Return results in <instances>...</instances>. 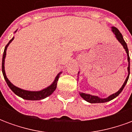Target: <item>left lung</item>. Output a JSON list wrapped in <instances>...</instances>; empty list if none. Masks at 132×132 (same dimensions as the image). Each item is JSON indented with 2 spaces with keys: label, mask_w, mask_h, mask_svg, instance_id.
Masks as SVG:
<instances>
[{
  "label": "left lung",
  "mask_w": 132,
  "mask_h": 132,
  "mask_svg": "<svg viewBox=\"0 0 132 132\" xmlns=\"http://www.w3.org/2000/svg\"><path fill=\"white\" fill-rule=\"evenodd\" d=\"M112 31L113 32V33L115 35V37L117 38V39L119 41V42L121 44H122L124 49H125V51L127 52V60L128 62H129V65H128V76L126 80H125V83L122 85V86L121 87V88L119 89L118 91L114 93V94L111 95L109 97H107V98H100V97H97V96H94V95H91L90 94H86V93H80V95L81 97H83V99L85 100L87 102H90V103H102V102H108V101H110L112 100H113L114 98H115L116 97H117L120 93L122 91V90L124 89L125 86H126V84L127 83V80L129 79V73H130V59H129V49L127 48V43L125 42V41L123 39V37H122V35L120 33L119 30L117 28L114 27H112Z\"/></svg>",
  "instance_id": "left-lung-1"
}]
</instances>
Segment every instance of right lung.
<instances>
[{
	"instance_id": "add662e5",
	"label": "right lung",
	"mask_w": 132,
	"mask_h": 132,
	"mask_svg": "<svg viewBox=\"0 0 132 132\" xmlns=\"http://www.w3.org/2000/svg\"><path fill=\"white\" fill-rule=\"evenodd\" d=\"M17 31V30H16ZM16 31L15 32H16ZM14 39V37H13L10 40V42L7 43V44L5 46L4 49V52H3V59H2V72L4 76V78L6 83H7V86H9L12 91L17 95L19 97H22L24 100H42L46 98V97L49 96L50 95H52L53 93V92L54 91L56 88V86H57V81L59 80V76L61 73V72H60L59 73H58V75L55 78L54 82L52 83V85H50L48 86L46 88L43 89L42 90L39 91H29V90H22V89L18 88L13 85V83H11L10 80H8V78L6 76L5 72V56H6V50L8 45L11 43V42Z\"/></svg>"
}]
</instances>
